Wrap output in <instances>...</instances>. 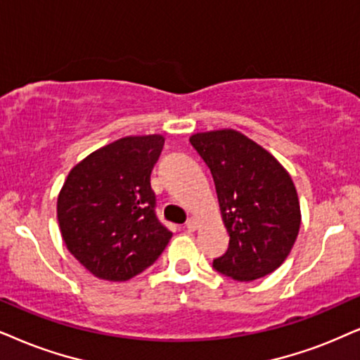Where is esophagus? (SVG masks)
Wrapping results in <instances>:
<instances>
[{
  "label": "esophagus",
  "instance_id": "34e87169",
  "mask_svg": "<svg viewBox=\"0 0 360 360\" xmlns=\"http://www.w3.org/2000/svg\"><path fill=\"white\" fill-rule=\"evenodd\" d=\"M186 229L191 231V233L198 229V219H194V217H191V219H188V222H186Z\"/></svg>",
  "mask_w": 360,
  "mask_h": 360
}]
</instances>
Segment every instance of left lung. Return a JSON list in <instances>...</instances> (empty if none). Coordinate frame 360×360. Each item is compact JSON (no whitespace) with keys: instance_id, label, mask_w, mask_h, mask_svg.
Wrapping results in <instances>:
<instances>
[{"instance_id":"left-lung-1","label":"left lung","mask_w":360,"mask_h":360,"mask_svg":"<svg viewBox=\"0 0 360 360\" xmlns=\"http://www.w3.org/2000/svg\"><path fill=\"white\" fill-rule=\"evenodd\" d=\"M189 141L211 169L229 234V248L212 266L240 282L274 272L301 227V206L289 172L236 129L195 133Z\"/></svg>"}]
</instances>
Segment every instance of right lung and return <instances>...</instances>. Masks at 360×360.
I'll return each instance as SVG.
<instances>
[{
  "mask_svg": "<svg viewBox=\"0 0 360 360\" xmlns=\"http://www.w3.org/2000/svg\"><path fill=\"white\" fill-rule=\"evenodd\" d=\"M165 136H126L96 149L68 174L58 222L68 251L91 274L127 281L161 256L172 233L154 212L151 171Z\"/></svg>",
  "mask_w": 360,
  "mask_h": 360,
  "instance_id": "right-lung-1",
  "label": "right lung"
}]
</instances>
